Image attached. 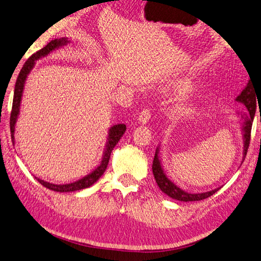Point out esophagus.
<instances>
[{
  "label": "esophagus",
  "mask_w": 261,
  "mask_h": 261,
  "mask_svg": "<svg viewBox=\"0 0 261 261\" xmlns=\"http://www.w3.org/2000/svg\"><path fill=\"white\" fill-rule=\"evenodd\" d=\"M151 119V111L149 109H143V110L139 113L138 121L140 124H147Z\"/></svg>",
  "instance_id": "esophagus-1"
}]
</instances>
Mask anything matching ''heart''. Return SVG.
<instances>
[{
  "label": "heart",
  "mask_w": 261,
  "mask_h": 261,
  "mask_svg": "<svg viewBox=\"0 0 261 261\" xmlns=\"http://www.w3.org/2000/svg\"><path fill=\"white\" fill-rule=\"evenodd\" d=\"M181 93H189L192 91V83L189 80H180L172 86Z\"/></svg>",
  "instance_id": "heart-1"
}]
</instances>
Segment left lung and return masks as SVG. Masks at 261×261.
<instances>
[{
    "instance_id": "1",
    "label": "left lung",
    "mask_w": 261,
    "mask_h": 261,
    "mask_svg": "<svg viewBox=\"0 0 261 261\" xmlns=\"http://www.w3.org/2000/svg\"><path fill=\"white\" fill-rule=\"evenodd\" d=\"M253 84L250 83V81L247 83V86L245 89L241 91V93L236 98V101L242 103L246 107V112L244 116H242V121L240 123V129L242 133V139H244V156H242V160H245L246 155H247V151L248 147H249L250 143V133H251V126H252V121L254 118V113H256V109L257 105L260 109V103L259 99L254 92L253 90ZM261 114V112H260ZM160 152V148L158 147L155 149V154H154V159L152 163V172L154 175L155 182L158 185L159 189L166 193L167 196H169L172 199L179 200V201H199V200H203L205 198H208L210 196H213L214 193H216L220 188H217V189H214L211 191L207 192H201V193H189L185 190L181 189L177 185H174L172 181L167 177V174L163 170L162 168V163L159 156Z\"/></svg>"
}]
</instances>
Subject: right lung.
I'll list each match as a JSON object with an SVG mask.
<instances>
[{
    "instance_id": "obj_1",
    "label": "right lung",
    "mask_w": 261,
    "mask_h": 261,
    "mask_svg": "<svg viewBox=\"0 0 261 261\" xmlns=\"http://www.w3.org/2000/svg\"><path fill=\"white\" fill-rule=\"evenodd\" d=\"M70 40L68 38H60V39H54L52 40L50 43H47L43 48H41L40 51L34 53L32 57H30L28 61L24 63L23 68L21 69L19 76L16 79V83H15V88H14V96H13V105H12V112H11V118H10V128H11V138H12V142H15L14 140V133H15V124L17 118H19L20 114V108H21V101H22V95H23V90L24 86H25L27 79L29 74L31 73V71L33 70L35 61L44 58L48 56L51 52L58 50V48H61L65 45H68L70 43ZM126 130V126L123 123H119V124H114L112 125L110 129L108 131V138H107V143H106V148L105 151L102 153V160L100 162V165L96 167L94 170L87 174L86 177H83L82 179L74 181V182L71 184H65V185H56V184H51V182H46L44 180H41L39 178L35 179L39 181V182L44 186L45 188L53 191L57 192H72V191H77L81 189H86V188H89L95 184L98 181L101 175L105 173L106 169L108 167L109 160H110V155L113 148L116 147L119 140L124 135V132Z\"/></svg>"
}]
</instances>
